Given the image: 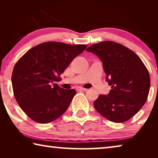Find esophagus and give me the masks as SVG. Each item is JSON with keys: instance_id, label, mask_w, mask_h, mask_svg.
I'll return each instance as SVG.
<instances>
[{"instance_id": "34e87169", "label": "esophagus", "mask_w": 158, "mask_h": 158, "mask_svg": "<svg viewBox=\"0 0 158 158\" xmlns=\"http://www.w3.org/2000/svg\"><path fill=\"white\" fill-rule=\"evenodd\" d=\"M76 90H83V91H86L88 89H84V88H83V87H77Z\"/></svg>"}]
</instances>
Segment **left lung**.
I'll return each mask as SVG.
<instances>
[{
  "label": "left lung",
  "mask_w": 158,
  "mask_h": 158,
  "mask_svg": "<svg viewBox=\"0 0 158 158\" xmlns=\"http://www.w3.org/2000/svg\"><path fill=\"white\" fill-rule=\"evenodd\" d=\"M102 62L106 81L111 85L108 95H100L94 107L109 121H128L140 110L148 98L151 80L148 69L132 50L111 41L94 44L85 50Z\"/></svg>",
  "instance_id": "1"
}]
</instances>
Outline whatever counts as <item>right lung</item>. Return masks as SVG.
Segmentation results:
<instances>
[{
    "instance_id": "obj_1",
    "label": "right lung",
    "mask_w": 158,
    "mask_h": 158,
    "mask_svg": "<svg viewBox=\"0 0 158 158\" xmlns=\"http://www.w3.org/2000/svg\"><path fill=\"white\" fill-rule=\"evenodd\" d=\"M85 44L44 42L28 50L13 69L12 84L16 100L33 121L45 124L65 113L76 94L56 84Z\"/></svg>"
}]
</instances>
